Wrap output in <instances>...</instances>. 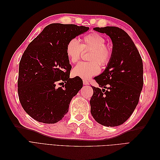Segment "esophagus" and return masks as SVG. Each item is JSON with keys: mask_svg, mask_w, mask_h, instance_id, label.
Here are the masks:
<instances>
[{"mask_svg": "<svg viewBox=\"0 0 160 160\" xmlns=\"http://www.w3.org/2000/svg\"><path fill=\"white\" fill-rule=\"evenodd\" d=\"M83 85H89V81L88 79H83Z\"/></svg>", "mask_w": 160, "mask_h": 160, "instance_id": "1", "label": "esophagus"}]
</instances>
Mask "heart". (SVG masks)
Listing matches in <instances>:
<instances>
[{
	"instance_id": "b5f03b06",
	"label": "heart",
	"mask_w": 160,
	"mask_h": 160,
	"mask_svg": "<svg viewBox=\"0 0 160 160\" xmlns=\"http://www.w3.org/2000/svg\"><path fill=\"white\" fill-rule=\"evenodd\" d=\"M90 51L88 60L82 62L72 69V75L83 79H89L100 72V67L107 65L112 57V49L105 45V38L96 32L87 34L81 38L80 43L71 39L66 46V54L72 64L78 62L83 52Z\"/></svg>"
}]
</instances>
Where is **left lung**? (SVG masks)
<instances>
[{"mask_svg": "<svg viewBox=\"0 0 160 160\" xmlns=\"http://www.w3.org/2000/svg\"><path fill=\"white\" fill-rule=\"evenodd\" d=\"M113 42L112 57L105 71L94 79L102 89L91 86V113L97 122L115 127L129 119L139 102L143 85V62L132 38L117 27H95Z\"/></svg>", "mask_w": 160, "mask_h": 160, "instance_id": "1", "label": "left lung"}]
</instances>
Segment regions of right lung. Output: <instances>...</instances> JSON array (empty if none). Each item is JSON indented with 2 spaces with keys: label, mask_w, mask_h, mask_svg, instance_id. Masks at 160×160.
<instances>
[{
  "label": "right lung",
  "mask_w": 160,
  "mask_h": 160,
  "mask_svg": "<svg viewBox=\"0 0 160 160\" xmlns=\"http://www.w3.org/2000/svg\"><path fill=\"white\" fill-rule=\"evenodd\" d=\"M89 28L72 24H51L24 52L19 62L18 98L26 113L37 122H59L68 112L72 98L83 87L80 77L69 78L72 67L66 46Z\"/></svg>",
  "instance_id": "add662e5"
}]
</instances>
